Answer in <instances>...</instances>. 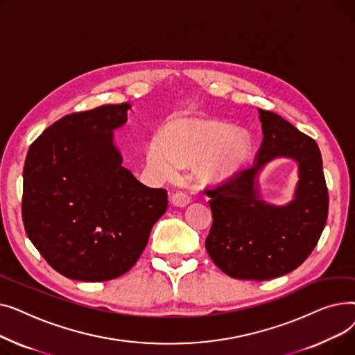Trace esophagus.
I'll list each match as a JSON object with an SVG mask.
<instances>
[{
  "label": "esophagus",
  "mask_w": 355,
  "mask_h": 355,
  "mask_svg": "<svg viewBox=\"0 0 355 355\" xmlns=\"http://www.w3.org/2000/svg\"><path fill=\"white\" fill-rule=\"evenodd\" d=\"M190 201H191V197L184 191H177L171 196V202L177 207H185L187 204H190Z\"/></svg>",
  "instance_id": "esophagus-1"
}]
</instances>
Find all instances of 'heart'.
<instances>
[{
	"label": "heart",
	"instance_id": "b5f03b06",
	"mask_svg": "<svg viewBox=\"0 0 355 355\" xmlns=\"http://www.w3.org/2000/svg\"><path fill=\"white\" fill-rule=\"evenodd\" d=\"M252 154L250 139L234 134V128L217 121L168 123L158 141L148 149V164L164 175H173L178 165L200 162V173L209 180H226L246 165Z\"/></svg>",
	"mask_w": 355,
	"mask_h": 355
}]
</instances>
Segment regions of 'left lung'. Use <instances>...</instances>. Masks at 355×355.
Returning <instances> with one entry per match:
<instances>
[{
    "instance_id": "1",
    "label": "left lung",
    "mask_w": 355,
    "mask_h": 355,
    "mask_svg": "<svg viewBox=\"0 0 355 355\" xmlns=\"http://www.w3.org/2000/svg\"><path fill=\"white\" fill-rule=\"evenodd\" d=\"M259 119L263 139L256 162L206 189L213 213L207 253L220 270L245 281H268L301 266L322 234L329 202L316 142L270 110L259 109ZM277 156L298 162L300 181L286 207L265 203L255 180Z\"/></svg>"
}]
</instances>
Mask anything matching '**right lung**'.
Listing matches in <instances>:
<instances>
[{
  "mask_svg": "<svg viewBox=\"0 0 355 355\" xmlns=\"http://www.w3.org/2000/svg\"><path fill=\"white\" fill-rule=\"evenodd\" d=\"M129 103L74 112L50 125L27 153L23 223L46 262L69 279L103 282L126 273L168 207L122 166L112 130Z\"/></svg>",
  "mask_w": 355,
  "mask_h": 355,
  "instance_id": "right-lung-1",
  "label": "right lung"
}]
</instances>
